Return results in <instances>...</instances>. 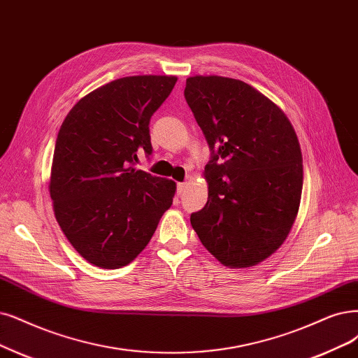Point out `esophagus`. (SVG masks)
<instances>
[{
    "label": "esophagus",
    "instance_id": "1",
    "mask_svg": "<svg viewBox=\"0 0 358 358\" xmlns=\"http://www.w3.org/2000/svg\"><path fill=\"white\" fill-rule=\"evenodd\" d=\"M186 186H187L186 182H178V184H177V193H178V194H182V192L186 190Z\"/></svg>",
    "mask_w": 358,
    "mask_h": 358
}]
</instances>
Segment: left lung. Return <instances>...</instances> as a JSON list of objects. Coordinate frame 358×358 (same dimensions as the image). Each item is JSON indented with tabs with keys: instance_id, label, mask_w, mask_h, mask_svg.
<instances>
[{
	"instance_id": "1",
	"label": "left lung",
	"mask_w": 358,
	"mask_h": 358,
	"mask_svg": "<svg viewBox=\"0 0 358 358\" xmlns=\"http://www.w3.org/2000/svg\"><path fill=\"white\" fill-rule=\"evenodd\" d=\"M184 97L210 150L208 202L190 215L192 226L224 266H255L285 242L298 214L303 172L295 129L239 79L192 76Z\"/></svg>"
}]
</instances>
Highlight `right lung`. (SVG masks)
<instances>
[{
	"label": "right lung",
	"mask_w": 358,
	"mask_h": 358,
	"mask_svg": "<svg viewBox=\"0 0 358 358\" xmlns=\"http://www.w3.org/2000/svg\"><path fill=\"white\" fill-rule=\"evenodd\" d=\"M176 76L119 78L79 100L52 156L50 196L66 239L88 262L119 268L152 239L172 205L176 182L136 169L150 156V117Z\"/></svg>",
	"instance_id": "right-lung-1"
}]
</instances>
